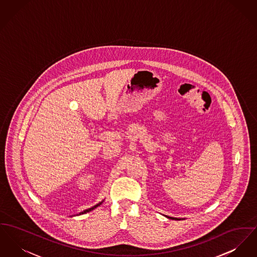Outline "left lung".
I'll return each instance as SVG.
<instances>
[{"mask_svg":"<svg viewBox=\"0 0 257 257\" xmlns=\"http://www.w3.org/2000/svg\"><path fill=\"white\" fill-rule=\"evenodd\" d=\"M169 218H173V217H169ZM173 219H178V218H173Z\"/></svg>","mask_w":257,"mask_h":257,"instance_id":"left-lung-1","label":"left lung"}]
</instances>
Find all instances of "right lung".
Here are the masks:
<instances>
[{"mask_svg":"<svg viewBox=\"0 0 257 257\" xmlns=\"http://www.w3.org/2000/svg\"><path fill=\"white\" fill-rule=\"evenodd\" d=\"M102 204V202L101 203H99V204H97L96 206H94V207H92V208H90V209H88V210H85V211H82V212H80L79 214H83V213H86V212H89V211H92V210H94L95 208H97V207H99L100 205Z\"/></svg>","mask_w":257,"mask_h":257,"instance_id":"add662e5","label":"right lung"}]
</instances>
